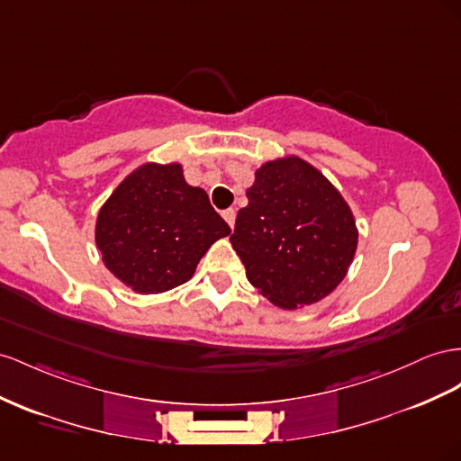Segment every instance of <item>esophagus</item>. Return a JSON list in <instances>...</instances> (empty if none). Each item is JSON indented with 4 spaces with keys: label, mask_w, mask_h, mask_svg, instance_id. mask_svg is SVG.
<instances>
[{
    "label": "esophagus",
    "mask_w": 461,
    "mask_h": 461,
    "mask_svg": "<svg viewBox=\"0 0 461 461\" xmlns=\"http://www.w3.org/2000/svg\"><path fill=\"white\" fill-rule=\"evenodd\" d=\"M222 219H225L229 222V227L232 229L234 221H236V211L234 209H225V211H222Z\"/></svg>",
    "instance_id": "34e87169"
}]
</instances>
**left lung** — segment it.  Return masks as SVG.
I'll return each instance as SVG.
<instances>
[{
    "label": "left lung",
    "mask_w": 461,
    "mask_h": 461,
    "mask_svg": "<svg viewBox=\"0 0 461 461\" xmlns=\"http://www.w3.org/2000/svg\"><path fill=\"white\" fill-rule=\"evenodd\" d=\"M246 197L230 244L261 294L293 310L338 287L358 232L349 205L320 170L298 157L269 160Z\"/></svg>",
    "instance_id": "1"
}]
</instances>
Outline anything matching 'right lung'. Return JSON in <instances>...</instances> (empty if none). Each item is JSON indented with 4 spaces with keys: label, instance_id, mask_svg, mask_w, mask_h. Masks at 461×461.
Here are the masks:
<instances>
[{
    "label": "right lung",
    "instance_id": "obj_1",
    "mask_svg": "<svg viewBox=\"0 0 461 461\" xmlns=\"http://www.w3.org/2000/svg\"><path fill=\"white\" fill-rule=\"evenodd\" d=\"M230 234L180 165L135 168L98 211L96 246L104 266L135 293L155 294L188 281L209 246Z\"/></svg>",
    "mask_w": 461,
    "mask_h": 461
}]
</instances>
